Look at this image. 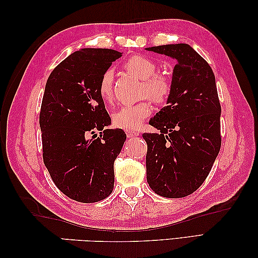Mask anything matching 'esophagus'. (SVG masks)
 Here are the masks:
<instances>
[{
  "label": "esophagus",
  "instance_id": "esophagus-1",
  "mask_svg": "<svg viewBox=\"0 0 258 258\" xmlns=\"http://www.w3.org/2000/svg\"><path fill=\"white\" fill-rule=\"evenodd\" d=\"M125 134H126V136H128V137L139 136V133L137 132V130H133V129H126L125 130Z\"/></svg>",
  "mask_w": 258,
  "mask_h": 258
}]
</instances>
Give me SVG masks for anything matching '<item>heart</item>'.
Here are the masks:
<instances>
[{"instance_id": "heart-1", "label": "heart", "mask_w": 258, "mask_h": 258, "mask_svg": "<svg viewBox=\"0 0 258 258\" xmlns=\"http://www.w3.org/2000/svg\"><path fill=\"white\" fill-rule=\"evenodd\" d=\"M123 69L133 74L143 83V94L155 101H163L170 94V81L161 74L157 73V65L150 58L142 54L126 59ZM99 96L105 103H111L113 99V73L106 71L101 77L98 87ZM152 111L151 104L147 100L135 105H125L113 114V123L122 129H136L142 124L145 117Z\"/></svg>"}]
</instances>
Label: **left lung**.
Returning <instances> with one entry per match:
<instances>
[{
  "instance_id": "8db88e82",
  "label": "left lung",
  "mask_w": 258,
  "mask_h": 258,
  "mask_svg": "<svg viewBox=\"0 0 258 258\" xmlns=\"http://www.w3.org/2000/svg\"><path fill=\"white\" fill-rule=\"evenodd\" d=\"M176 59L167 106L150 124L159 134H144L146 178L164 198H183L201 186L221 149V104L215 75L186 43L146 48Z\"/></svg>"
}]
</instances>
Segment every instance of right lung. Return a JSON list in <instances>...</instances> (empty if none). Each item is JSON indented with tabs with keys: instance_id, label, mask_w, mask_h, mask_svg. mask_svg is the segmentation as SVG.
Wrapping results in <instances>:
<instances>
[{
	"instance_id": "add662e5",
	"label": "right lung",
	"mask_w": 258,
	"mask_h": 258,
	"mask_svg": "<svg viewBox=\"0 0 258 258\" xmlns=\"http://www.w3.org/2000/svg\"><path fill=\"white\" fill-rule=\"evenodd\" d=\"M121 56L113 49H80L51 72L45 84L40 112L43 161L56 186L75 201L97 202L113 191L114 161L126 135L106 129L111 117L98 87ZM96 131L102 132L100 137L90 139Z\"/></svg>"
}]
</instances>
